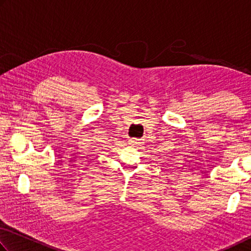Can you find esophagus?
Instances as JSON below:
<instances>
[{"mask_svg":"<svg viewBox=\"0 0 251 251\" xmlns=\"http://www.w3.org/2000/svg\"><path fill=\"white\" fill-rule=\"evenodd\" d=\"M139 142H140L139 139H131L130 140V143L132 144V146H137V144H139Z\"/></svg>","mask_w":251,"mask_h":251,"instance_id":"1","label":"esophagus"}]
</instances>
